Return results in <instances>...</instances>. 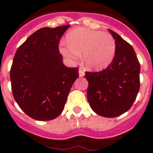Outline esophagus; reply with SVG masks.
Wrapping results in <instances>:
<instances>
[{"mask_svg":"<svg viewBox=\"0 0 153 153\" xmlns=\"http://www.w3.org/2000/svg\"><path fill=\"white\" fill-rule=\"evenodd\" d=\"M84 75H85L84 71L81 70V69H79V77H83Z\"/></svg>","mask_w":153,"mask_h":153,"instance_id":"34e87169","label":"esophagus"}]
</instances>
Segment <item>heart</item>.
Returning <instances> with one entry per match:
<instances>
[{"label":"heart","mask_w":153,"mask_h":153,"mask_svg":"<svg viewBox=\"0 0 153 153\" xmlns=\"http://www.w3.org/2000/svg\"><path fill=\"white\" fill-rule=\"evenodd\" d=\"M67 39V42H60L59 51L71 63L79 60L82 53L85 67L97 71L106 68L114 59L117 44L107 32L78 27L70 31Z\"/></svg>","instance_id":"obj_1"}]
</instances>
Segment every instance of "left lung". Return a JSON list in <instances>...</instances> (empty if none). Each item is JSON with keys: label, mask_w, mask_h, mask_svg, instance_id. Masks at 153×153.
Segmentation results:
<instances>
[{"label": "left lung", "mask_w": 153, "mask_h": 153, "mask_svg": "<svg viewBox=\"0 0 153 153\" xmlns=\"http://www.w3.org/2000/svg\"><path fill=\"white\" fill-rule=\"evenodd\" d=\"M117 50L114 59L100 72H86L89 83L87 100L101 117H118L128 111L140 90V64L134 49L116 32L109 30Z\"/></svg>", "instance_id": "8db88e82"}]
</instances>
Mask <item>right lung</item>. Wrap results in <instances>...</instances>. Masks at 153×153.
<instances>
[{
	"instance_id": "add662e5",
	"label": "right lung",
	"mask_w": 153,
	"mask_h": 153,
	"mask_svg": "<svg viewBox=\"0 0 153 153\" xmlns=\"http://www.w3.org/2000/svg\"><path fill=\"white\" fill-rule=\"evenodd\" d=\"M69 27L40 28L20 46L13 57L10 74L13 98L24 113L36 120L59 117L79 77V69L66 67L58 49Z\"/></svg>"
}]
</instances>
